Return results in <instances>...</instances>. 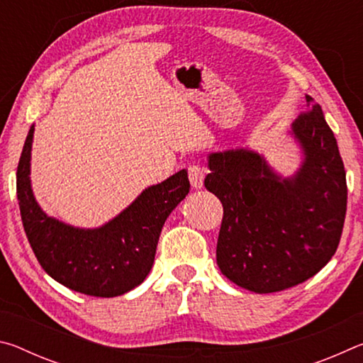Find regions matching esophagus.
Listing matches in <instances>:
<instances>
[{"mask_svg": "<svg viewBox=\"0 0 363 363\" xmlns=\"http://www.w3.org/2000/svg\"><path fill=\"white\" fill-rule=\"evenodd\" d=\"M203 179H205V171L201 169L200 167H192L189 168V181L192 184L194 189H201L203 187Z\"/></svg>", "mask_w": 363, "mask_h": 363, "instance_id": "esophagus-1", "label": "esophagus"}]
</instances>
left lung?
Instances as JSON below:
<instances>
[{
	"label": "left lung",
	"instance_id": "8db88e82",
	"mask_svg": "<svg viewBox=\"0 0 363 363\" xmlns=\"http://www.w3.org/2000/svg\"><path fill=\"white\" fill-rule=\"evenodd\" d=\"M293 123L306 162L291 179L275 176L250 150L210 155L205 187L223 203L216 261L227 279L256 293H275L314 277L336 253L347 184L336 138L322 107Z\"/></svg>",
	"mask_w": 363,
	"mask_h": 363
}]
</instances>
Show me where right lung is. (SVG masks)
<instances>
[{"label":"right lung","mask_w":363,"mask_h":363,"mask_svg":"<svg viewBox=\"0 0 363 363\" xmlns=\"http://www.w3.org/2000/svg\"><path fill=\"white\" fill-rule=\"evenodd\" d=\"M32 126L17 167V200L23 230L45 272L73 291L97 298L125 294L149 275L169 213L190 190L187 171L145 189L131 206L101 229H75L48 218L30 187Z\"/></svg>","instance_id":"right-lung-1"}]
</instances>
